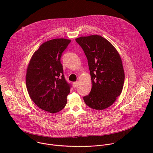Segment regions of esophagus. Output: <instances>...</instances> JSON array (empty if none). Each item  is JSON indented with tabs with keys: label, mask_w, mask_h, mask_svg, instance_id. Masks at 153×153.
Segmentation results:
<instances>
[{
	"label": "esophagus",
	"mask_w": 153,
	"mask_h": 153,
	"mask_svg": "<svg viewBox=\"0 0 153 153\" xmlns=\"http://www.w3.org/2000/svg\"><path fill=\"white\" fill-rule=\"evenodd\" d=\"M77 85H78V82H73V86H74V87H76V86H77Z\"/></svg>",
	"instance_id": "34e87169"
}]
</instances>
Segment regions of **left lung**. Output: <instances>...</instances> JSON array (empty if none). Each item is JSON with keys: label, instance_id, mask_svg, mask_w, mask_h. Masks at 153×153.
<instances>
[{"label": "left lung", "instance_id": "obj_1", "mask_svg": "<svg viewBox=\"0 0 153 153\" xmlns=\"http://www.w3.org/2000/svg\"><path fill=\"white\" fill-rule=\"evenodd\" d=\"M76 41L88 60L92 82L91 90L83 100L94 110H104L115 102L123 89L125 74L120 55L100 36L80 37Z\"/></svg>", "mask_w": 153, "mask_h": 153}]
</instances>
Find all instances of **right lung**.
<instances>
[{
  "label": "right lung",
  "instance_id": "right-lung-1",
  "mask_svg": "<svg viewBox=\"0 0 153 153\" xmlns=\"http://www.w3.org/2000/svg\"><path fill=\"white\" fill-rule=\"evenodd\" d=\"M70 42L55 39L42 43L27 68L26 85L31 100L42 110L51 113L64 108L71 88L65 78L60 62L62 53Z\"/></svg>",
  "mask_w": 153,
  "mask_h": 153
}]
</instances>
